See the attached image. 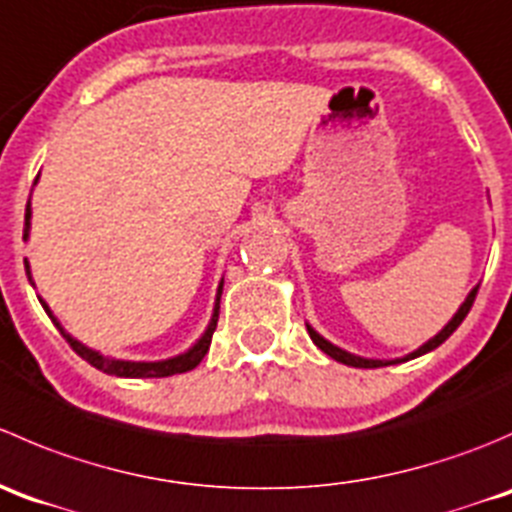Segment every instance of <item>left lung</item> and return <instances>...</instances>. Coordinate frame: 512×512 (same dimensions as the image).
<instances>
[{"label":"left lung","instance_id":"left-lung-1","mask_svg":"<svg viewBox=\"0 0 512 512\" xmlns=\"http://www.w3.org/2000/svg\"><path fill=\"white\" fill-rule=\"evenodd\" d=\"M475 293H478V286H473V291H470L468 296H465V301L460 303V308H458V311L453 313V318H450V321L445 323V326L440 328V331L435 333V336L430 338V341L423 343V346H421V348H416V351H413V353H408V356H403V358H391V361H381V358H363V356H356V353L343 351V348L333 346L331 341H326V338H323L321 333L316 331V328L308 326V323H306V331H308V336H311V341L316 343V346L321 348V351L326 353V356H331L333 361H338V363H346V366H353V368H381V366H396V363L411 361V358H418V356H423V353L433 351V348H438L440 343L445 341V338H450V333H453L455 328H458L460 323H463V318L468 316L470 306H473V301H475Z\"/></svg>","mask_w":512,"mask_h":512}]
</instances>
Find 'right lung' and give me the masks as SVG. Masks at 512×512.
Segmentation results:
<instances>
[{
	"label": "right lung",
	"mask_w": 512,
	"mask_h": 512,
	"mask_svg": "<svg viewBox=\"0 0 512 512\" xmlns=\"http://www.w3.org/2000/svg\"><path fill=\"white\" fill-rule=\"evenodd\" d=\"M29 229H32V196H29L27 211H24V241H29ZM24 268H27L29 283H32V286H34L32 268H29L27 258H24ZM221 291H224V278H221L219 288H216V301H214V313H211V321H209V326H206V331L199 336V341H196L191 348H186L184 353H179V356L164 358V361H124V358L104 356V353L94 351V348L84 346L82 341H77V338H74L72 333H69L67 328H64L62 323H59V318L54 316V311H52V308H49V303L44 301L42 296H39V303H42V308H44V311H47V316L52 318L54 326L59 328V333H62V336L67 338L69 346H72L74 351H77L86 363H91V366H94V368H99V371L109 373V376H119V378H166V376H174V373L191 371V368L199 366L201 358H204L206 353H209L211 336H214L216 323H219Z\"/></svg>",
	"instance_id": "right-lung-1"
}]
</instances>
